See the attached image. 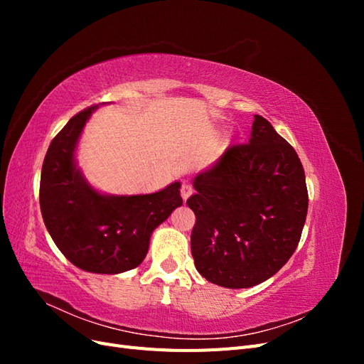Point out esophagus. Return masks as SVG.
<instances>
[{
    "label": "esophagus",
    "instance_id": "1",
    "mask_svg": "<svg viewBox=\"0 0 364 364\" xmlns=\"http://www.w3.org/2000/svg\"><path fill=\"white\" fill-rule=\"evenodd\" d=\"M191 193H193L191 185H188V183H183V185L181 186V196H182V199H183V200L188 199V197L191 196Z\"/></svg>",
    "mask_w": 364,
    "mask_h": 364
}]
</instances>
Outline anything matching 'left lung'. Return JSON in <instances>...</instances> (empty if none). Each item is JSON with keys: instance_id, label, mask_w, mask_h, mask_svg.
Wrapping results in <instances>:
<instances>
[{"instance_id": "left-lung-1", "label": "left lung", "mask_w": 364, "mask_h": 364, "mask_svg": "<svg viewBox=\"0 0 364 364\" xmlns=\"http://www.w3.org/2000/svg\"><path fill=\"white\" fill-rule=\"evenodd\" d=\"M194 266L226 289H249L290 259L308 211L305 173L294 149L255 115L249 144L228 147L193 179Z\"/></svg>"}]
</instances>
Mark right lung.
Returning <instances> with one entry per match:
<instances>
[{"instance_id":"right-lung-1","label":"right lung","mask_w":364,"mask_h":364,"mask_svg":"<svg viewBox=\"0 0 364 364\" xmlns=\"http://www.w3.org/2000/svg\"><path fill=\"white\" fill-rule=\"evenodd\" d=\"M91 106L54 136L43 159L39 203L43 223L75 267L117 274L144 261L150 237L182 205L181 182L151 194L117 196L95 190L77 165L75 151Z\"/></svg>"}]
</instances>
